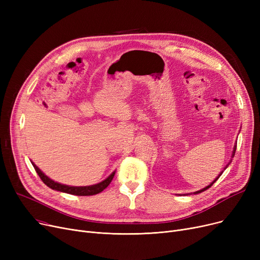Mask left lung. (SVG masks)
I'll list each match as a JSON object with an SVG mask.
<instances>
[{
    "label": "left lung",
    "mask_w": 260,
    "mask_h": 260,
    "mask_svg": "<svg viewBox=\"0 0 260 260\" xmlns=\"http://www.w3.org/2000/svg\"><path fill=\"white\" fill-rule=\"evenodd\" d=\"M235 151H236V146H235V147H234V152H233V156H234V155H235ZM221 174H222V173H221ZM221 174H220V175H221ZM220 175H219V176H218V178H219V177H220ZM218 178H217V179H218ZM217 179H215V180H214V181H213V182H212V183H211V184H210V185H208V186H207V187H204V188H202V189H201V190H198V192H196V193H195V194H198V193H201V192H203V190H206V189H208V188H210V187H211V186H212V185H213V184H214V182H215V181H216V180H217Z\"/></svg>",
    "instance_id": "obj_1"
}]
</instances>
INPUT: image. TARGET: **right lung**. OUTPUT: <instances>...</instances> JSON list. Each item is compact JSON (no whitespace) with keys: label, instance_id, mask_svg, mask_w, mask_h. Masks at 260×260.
<instances>
[{"label":"right lung","instance_id":"right-lung-1","mask_svg":"<svg viewBox=\"0 0 260 260\" xmlns=\"http://www.w3.org/2000/svg\"><path fill=\"white\" fill-rule=\"evenodd\" d=\"M32 163V162H31ZM32 166L37 172V174L39 175V177L41 178L48 187L59 190V192H63V193H67V194H72V195H77V196H91V195H95L101 193L104 188H106L109 183L112 182L114 176H115V172L113 174L109 175L105 180H103L102 182L94 184V185H89V186H68V185H64L58 182H54L53 180L49 179L46 175H44L41 170L32 163Z\"/></svg>","mask_w":260,"mask_h":260}]
</instances>
